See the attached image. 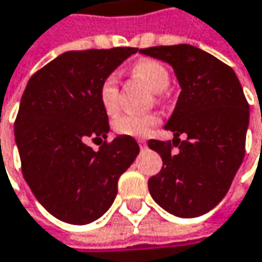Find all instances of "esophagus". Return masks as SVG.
<instances>
[{
	"mask_svg": "<svg viewBox=\"0 0 262 262\" xmlns=\"http://www.w3.org/2000/svg\"><path fill=\"white\" fill-rule=\"evenodd\" d=\"M138 144H139V147H141L142 150H144V148L147 147V142H145L144 139H138Z\"/></svg>",
	"mask_w": 262,
	"mask_h": 262,
	"instance_id": "34e87169",
	"label": "esophagus"
}]
</instances>
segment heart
Returning a JSON list of instances; mask_svg holds the SVG:
<instances>
[{
    "instance_id": "heart-1",
    "label": "heart",
    "mask_w": 262,
    "mask_h": 262,
    "mask_svg": "<svg viewBox=\"0 0 262 262\" xmlns=\"http://www.w3.org/2000/svg\"><path fill=\"white\" fill-rule=\"evenodd\" d=\"M133 73L142 78L156 93L165 91L169 85V73L166 67L156 60L138 61L133 66ZM99 99L107 115L117 114L120 109V91L118 78L115 73H109L100 82ZM157 123L159 117L156 114H121L114 120V129L124 136L141 138L147 136Z\"/></svg>"
}]
</instances>
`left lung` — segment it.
<instances>
[{"instance_id":"obj_1","label":"left lung","mask_w":262,"mask_h":262,"mask_svg":"<svg viewBox=\"0 0 262 262\" xmlns=\"http://www.w3.org/2000/svg\"><path fill=\"white\" fill-rule=\"evenodd\" d=\"M139 52L171 64L181 86L165 126L176 138L148 141L163 162L159 174L148 180V190L174 216L205 214L222 201L245 157L249 103L242 83L229 66L190 45ZM180 134L186 136L184 141Z\"/></svg>"}]
</instances>
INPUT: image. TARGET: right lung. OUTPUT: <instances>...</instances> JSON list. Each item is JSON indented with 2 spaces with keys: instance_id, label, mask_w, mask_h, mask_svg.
Here are the masks:
<instances>
[{
  "instance_id": "add662e5",
  "label": "right lung",
  "mask_w": 262,
  "mask_h": 262,
  "mask_svg": "<svg viewBox=\"0 0 262 262\" xmlns=\"http://www.w3.org/2000/svg\"><path fill=\"white\" fill-rule=\"evenodd\" d=\"M138 48L69 51L37 70L27 83L14 121L22 176L52 216L73 225L103 216L118 179L139 153L132 136L106 139L107 114L99 86Z\"/></svg>"
}]
</instances>
